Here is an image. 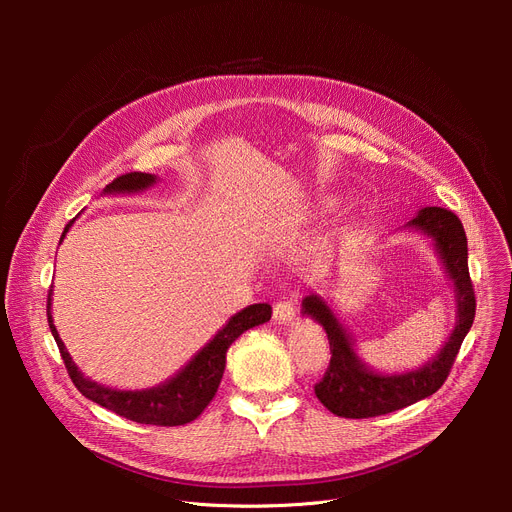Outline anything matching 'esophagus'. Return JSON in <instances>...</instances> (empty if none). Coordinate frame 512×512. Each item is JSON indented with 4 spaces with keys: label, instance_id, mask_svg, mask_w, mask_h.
I'll use <instances>...</instances> for the list:
<instances>
[{
    "label": "esophagus",
    "instance_id": "1",
    "mask_svg": "<svg viewBox=\"0 0 512 512\" xmlns=\"http://www.w3.org/2000/svg\"><path fill=\"white\" fill-rule=\"evenodd\" d=\"M297 305H299V299L294 297V294L292 297H284L274 305V319L278 324H290L294 315H297Z\"/></svg>",
    "mask_w": 512,
    "mask_h": 512
}]
</instances>
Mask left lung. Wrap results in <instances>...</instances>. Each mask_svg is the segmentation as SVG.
Here are the masks:
<instances>
[{"label":"left lung","mask_w":512,"mask_h":512,"mask_svg":"<svg viewBox=\"0 0 512 512\" xmlns=\"http://www.w3.org/2000/svg\"><path fill=\"white\" fill-rule=\"evenodd\" d=\"M407 226L434 238V247L456 292L454 330L440 353L423 367L386 375L369 369L357 357L353 338L346 334L326 301L317 294H309L303 301V313L315 319L319 326H324L332 353L324 378L315 384V396L338 417H378L432 396L446 382L459 348L473 326L475 292L467 263V236L461 220L448 209L425 207Z\"/></svg>","instance_id":"left-lung-1"}]
</instances>
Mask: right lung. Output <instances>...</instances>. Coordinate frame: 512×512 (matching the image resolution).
I'll use <instances>...</instances> for the list:
<instances>
[{"label": "right lung", "instance_id": "1", "mask_svg": "<svg viewBox=\"0 0 512 512\" xmlns=\"http://www.w3.org/2000/svg\"><path fill=\"white\" fill-rule=\"evenodd\" d=\"M157 180L155 174L145 172H130L122 174L116 180L105 186L103 193H141L145 188L153 186ZM62 232V238L66 236L68 228ZM272 317V305L257 303L249 305L247 309L238 311L230 317L228 324L215 334L201 351L188 361V365L178 371L172 380L164 382L161 386L149 388V390H114L105 388L78 371L74 365L70 353L53 326L51 317V290L47 294V321L49 330L58 342L60 355L64 359V365L68 369V375L72 384L78 388V392L87 396L89 400L97 402V405L105 407L107 411H114L120 417H126L130 421L145 423V425H161V427H174L195 421L213 400L218 386L222 382L224 367H226V353L230 344L242 334L259 324H265Z\"/></svg>", "mask_w": 512, "mask_h": 512}]
</instances>
